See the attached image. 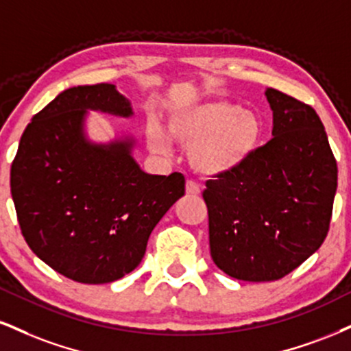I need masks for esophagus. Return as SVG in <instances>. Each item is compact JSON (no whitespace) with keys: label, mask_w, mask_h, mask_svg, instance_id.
Masks as SVG:
<instances>
[{"label":"esophagus","mask_w":351,"mask_h":351,"mask_svg":"<svg viewBox=\"0 0 351 351\" xmlns=\"http://www.w3.org/2000/svg\"><path fill=\"white\" fill-rule=\"evenodd\" d=\"M186 194H188V196H199V194H201L199 184H197L196 181L188 180L186 181Z\"/></svg>","instance_id":"34e87169"}]
</instances>
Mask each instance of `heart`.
Masks as SVG:
<instances>
[{"instance_id": "b5f03b06", "label": "heart", "mask_w": 351, "mask_h": 351, "mask_svg": "<svg viewBox=\"0 0 351 351\" xmlns=\"http://www.w3.org/2000/svg\"><path fill=\"white\" fill-rule=\"evenodd\" d=\"M171 138L189 149V162L204 176H227L239 171L260 149L265 122L230 99H214L175 112L168 121ZM152 150L167 152L168 141L162 130L147 132Z\"/></svg>"}]
</instances>
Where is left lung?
Here are the masks:
<instances>
[{
    "label": "left lung",
    "instance_id": "8db88e82",
    "mask_svg": "<svg viewBox=\"0 0 351 351\" xmlns=\"http://www.w3.org/2000/svg\"><path fill=\"white\" fill-rule=\"evenodd\" d=\"M273 138L239 171L209 180L214 263L242 281H276L304 263L327 237L337 191V160L317 112L268 88Z\"/></svg>",
    "mask_w": 351,
    "mask_h": 351
}]
</instances>
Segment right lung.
Wrapping results in <instances>:
<instances>
[{
    "instance_id": "obj_1",
    "label": "right lung",
    "mask_w": 351,
    "mask_h": 351,
    "mask_svg": "<svg viewBox=\"0 0 351 351\" xmlns=\"http://www.w3.org/2000/svg\"><path fill=\"white\" fill-rule=\"evenodd\" d=\"M88 109L132 114L114 84L60 93L21 137L11 196L23 237L44 263L73 281L103 285L138 267L154 227L184 194V176L147 175L130 155V138L88 142Z\"/></svg>"
}]
</instances>
